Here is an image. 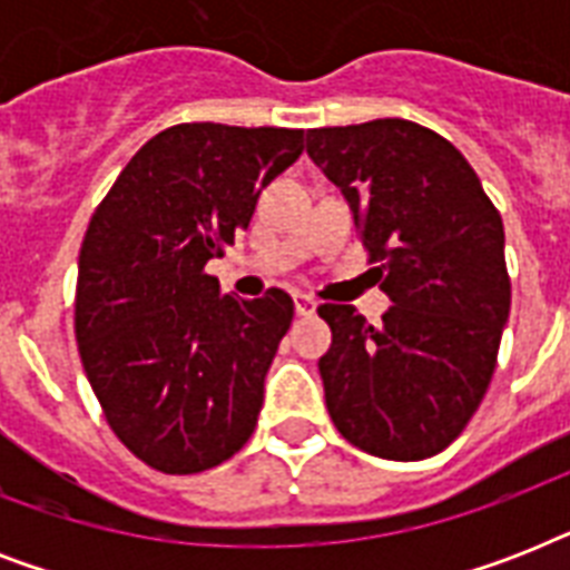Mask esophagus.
<instances>
[{"mask_svg":"<svg viewBox=\"0 0 570 570\" xmlns=\"http://www.w3.org/2000/svg\"><path fill=\"white\" fill-rule=\"evenodd\" d=\"M295 313H298V316H313V313H316V302H313L311 295H295Z\"/></svg>","mask_w":570,"mask_h":570,"instance_id":"34e87169","label":"esophagus"}]
</instances>
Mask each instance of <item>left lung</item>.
<instances>
[{
    "label": "left lung",
    "instance_id": "8db88e82",
    "mask_svg": "<svg viewBox=\"0 0 570 570\" xmlns=\"http://www.w3.org/2000/svg\"><path fill=\"white\" fill-rule=\"evenodd\" d=\"M307 154L346 195L375 281L381 325L328 302L325 405L357 450L420 461L476 414L509 320L503 218L470 163L414 120L381 118L307 132Z\"/></svg>",
    "mask_w": 570,
    "mask_h": 570
}]
</instances>
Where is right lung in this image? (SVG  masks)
Returning <instances> with one entry per match:
<instances>
[{"label":"right lung","mask_w":570,"mask_h":570,"mask_svg":"<svg viewBox=\"0 0 570 570\" xmlns=\"http://www.w3.org/2000/svg\"><path fill=\"white\" fill-rule=\"evenodd\" d=\"M304 129L177 124L94 209L79 250L76 343L111 432L171 476L248 443L293 298L224 295L206 263L248 230L259 191L302 156Z\"/></svg>","instance_id":"obj_1"}]
</instances>
